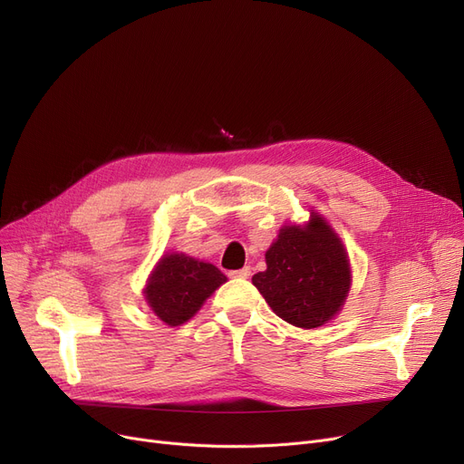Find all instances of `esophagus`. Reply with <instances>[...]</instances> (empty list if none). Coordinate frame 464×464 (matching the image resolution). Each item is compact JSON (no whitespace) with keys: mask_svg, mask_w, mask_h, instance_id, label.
Masks as SVG:
<instances>
[{"mask_svg":"<svg viewBox=\"0 0 464 464\" xmlns=\"http://www.w3.org/2000/svg\"><path fill=\"white\" fill-rule=\"evenodd\" d=\"M250 266H242V269H238V271H231L229 273V276L231 278H238V280H246V278H250Z\"/></svg>","mask_w":464,"mask_h":464,"instance_id":"esophagus-1","label":"esophagus"}]
</instances>
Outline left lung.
I'll list each match as a JSON object with an SVG mask.
<instances>
[{
    "instance_id": "left-lung-1",
    "label": "left lung",
    "mask_w": 464,
    "mask_h": 464,
    "mask_svg": "<svg viewBox=\"0 0 464 464\" xmlns=\"http://www.w3.org/2000/svg\"><path fill=\"white\" fill-rule=\"evenodd\" d=\"M266 271L252 284L284 322L314 329L343 308L350 284V259L343 242L318 212L306 226H284L265 254Z\"/></svg>"
}]
</instances>
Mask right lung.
I'll use <instances>...</instances> for the list:
<instances>
[{"mask_svg":"<svg viewBox=\"0 0 464 464\" xmlns=\"http://www.w3.org/2000/svg\"><path fill=\"white\" fill-rule=\"evenodd\" d=\"M227 282L214 266L186 254L163 256L144 287V299L158 318L177 327L198 314L214 291Z\"/></svg>","mask_w":464,"mask_h":464,"instance_id":"obj_1","label":"right lung"}]
</instances>
